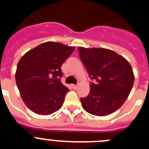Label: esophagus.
Here are the masks:
<instances>
[{"label": "esophagus", "instance_id": "1", "mask_svg": "<svg viewBox=\"0 0 149 149\" xmlns=\"http://www.w3.org/2000/svg\"><path fill=\"white\" fill-rule=\"evenodd\" d=\"M72 88H73V89H77V87H78V85H76V84H72Z\"/></svg>", "mask_w": 149, "mask_h": 149}]
</instances>
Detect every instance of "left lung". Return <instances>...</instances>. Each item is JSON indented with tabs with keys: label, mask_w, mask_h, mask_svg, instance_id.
Wrapping results in <instances>:
<instances>
[{
	"label": "left lung",
	"mask_w": 149,
	"mask_h": 149,
	"mask_svg": "<svg viewBox=\"0 0 149 149\" xmlns=\"http://www.w3.org/2000/svg\"><path fill=\"white\" fill-rule=\"evenodd\" d=\"M78 53L93 81L89 94L81 98L83 108L98 116L113 113L132 89L134 75L131 65L123 56L105 48L80 47Z\"/></svg>",
	"instance_id": "obj_1"
}]
</instances>
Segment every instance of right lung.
Here are the masks:
<instances>
[{
    "label": "right lung",
    "mask_w": 149,
    "mask_h": 149,
    "mask_svg": "<svg viewBox=\"0 0 149 149\" xmlns=\"http://www.w3.org/2000/svg\"><path fill=\"white\" fill-rule=\"evenodd\" d=\"M74 50L72 46L47 42L29 51L19 60L15 81L31 111L45 116L61 108L69 91L60 81L61 66Z\"/></svg>",
    "instance_id": "add662e5"
}]
</instances>
